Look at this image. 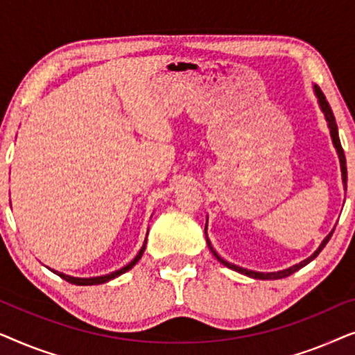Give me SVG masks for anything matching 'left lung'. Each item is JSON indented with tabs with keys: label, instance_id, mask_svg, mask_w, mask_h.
<instances>
[{
	"label": "left lung",
	"instance_id": "left-lung-1",
	"mask_svg": "<svg viewBox=\"0 0 355 355\" xmlns=\"http://www.w3.org/2000/svg\"><path fill=\"white\" fill-rule=\"evenodd\" d=\"M313 92H315V96H317V100H318V106H320V110H322V113L324 114V119H327V123H328L329 135H331L333 145H334V148H336V153H338V158H339V164H341L343 186H344V191H346V189H347V168H346V157H344V150H343V147H341V140H339L336 119H334V114H333V111H331V106H329V103L327 101V98H324L323 92L320 90V87H318V85H313ZM207 225H208V218H207ZM207 225H205V237H207V244H208V249L211 250V254L215 255V259H216L218 261H220V263H223L225 266H227V268L234 270V271H237V273L245 275V276H249V278H254V279H281V278H286V276H289V275L295 273V271L302 268V266H305L307 263H310V261H312V260L315 259V257H317V255L320 254V252L323 250V247L328 244V241H329V239H331L333 231H334V227H333L331 232H329V234H328L327 237H324V239L322 241V244L318 245V249L315 250L312 255L307 257V259H305V260L299 261V263H295V265H293V266H289V268H286V270L271 271V273H263V271H254V270L242 268V266H237V265H234V263H230V261H226L225 259H221V257L218 255V252H216L215 249H213V245H211L210 239H208V236H207Z\"/></svg>",
	"mask_w": 355,
	"mask_h": 355
}]
</instances>
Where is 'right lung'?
I'll return each instance as SVG.
<instances>
[{"mask_svg":"<svg viewBox=\"0 0 355 355\" xmlns=\"http://www.w3.org/2000/svg\"><path fill=\"white\" fill-rule=\"evenodd\" d=\"M148 234V232H147ZM145 245H147V237H145V241H144V245L140 247V250H139V254L134 257V260L130 261V263H128L125 266H123V268H119V270H116V271H113V273H110V275H103V276H94V278H76V276H71V275H64V273H61V271H56V270H51L53 273L55 275H58V276H61L62 279H66L67 283H71V284H76V286H95V284H103V283H108V281H111V279H114V278H118V276H121L123 273H125V271H129L130 268H132V266L137 263V261L142 259V255H144V250H145Z\"/></svg>","mask_w":355,"mask_h":355,"instance_id":"right-lung-1","label":"right lung"}]
</instances>
